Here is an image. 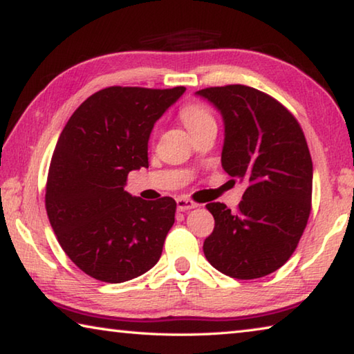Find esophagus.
Masks as SVG:
<instances>
[{
  "label": "esophagus",
  "mask_w": 354,
  "mask_h": 354,
  "mask_svg": "<svg viewBox=\"0 0 354 354\" xmlns=\"http://www.w3.org/2000/svg\"><path fill=\"white\" fill-rule=\"evenodd\" d=\"M176 205H178V211H181V212L190 211V209H194V207L198 206L195 201H192L189 198H178L176 200Z\"/></svg>",
  "instance_id": "esophagus-1"
}]
</instances>
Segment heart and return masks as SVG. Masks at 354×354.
Returning <instances> with one entry per match:
<instances>
[{
  "instance_id": "b5f03b06",
  "label": "heart",
  "mask_w": 354,
  "mask_h": 354,
  "mask_svg": "<svg viewBox=\"0 0 354 354\" xmlns=\"http://www.w3.org/2000/svg\"><path fill=\"white\" fill-rule=\"evenodd\" d=\"M179 117H181L185 128L190 131V134L196 133L201 128L209 127V124H215V118L211 109L201 103L185 104L181 112H179Z\"/></svg>"
}]
</instances>
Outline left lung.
Instances as JSON below:
<instances>
[{
  "instance_id": "obj_1",
  "label": "left lung",
  "mask_w": 354,
  "mask_h": 354,
  "mask_svg": "<svg viewBox=\"0 0 354 354\" xmlns=\"http://www.w3.org/2000/svg\"><path fill=\"white\" fill-rule=\"evenodd\" d=\"M196 95L223 115L225 171L248 185L236 212L223 203L206 205L215 226L203 251L231 278L267 277L289 261L308 225L313 159L306 137L287 107L257 88L230 84Z\"/></svg>"
}]
</instances>
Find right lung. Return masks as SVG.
<instances>
[{"label": "right lung", "mask_w": 354, "mask_h": 354, "mask_svg": "<svg viewBox=\"0 0 354 354\" xmlns=\"http://www.w3.org/2000/svg\"><path fill=\"white\" fill-rule=\"evenodd\" d=\"M185 87L103 88L65 124L53 153L45 206L53 231L71 261L103 283H124L156 266L176 201H145L124 185L129 171L148 167L156 120Z\"/></svg>", "instance_id": "obj_1"}]
</instances>
